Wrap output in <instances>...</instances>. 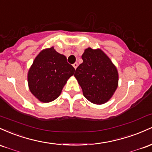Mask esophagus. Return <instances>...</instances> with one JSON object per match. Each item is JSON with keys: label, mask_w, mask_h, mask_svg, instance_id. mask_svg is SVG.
<instances>
[{"label": "esophagus", "mask_w": 152, "mask_h": 152, "mask_svg": "<svg viewBox=\"0 0 152 152\" xmlns=\"http://www.w3.org/2000/svg\"><path fill=\"white\" fill-rule=\"evenodd\" d=\"M77 66H78V64L77 62H75V63H74V64H73V67H74V68L75 69H76V68L77 67Z\"/></svg>", "instance_id": "obj_1"}]
</instances>
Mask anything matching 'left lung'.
Instances as JSON below:
<instances>
[{
	"mask_svg": "<svg viewBox=\"0 0 152 152\" xmlns=\"http://www.w3.org/2000/svg\"><path fill=\"white\" fill-rule=\"evenodd\" d=\"M83 62L75 73L83 95L91 103L103 104L113 96L118 74L111 60L100 49L88 48L82 55Z\"/></svg>",
	"mask_w": 152,
	"mask_h": 152,
	"instance_id": "1",
	"label": "left lung"
}]
</instances>
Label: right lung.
<instances>
[{"label":"right lung","instance_id":"obj_1","mask_svg":"<svg viewBox=\"0 0 152 152\" xmlns=\"http://www.w3.org/2000/svg\"><path fill=\"white\" fill-rule=\"evenodd\" d=\"M75 70L65 56L56 52L54 47L44 49L35 58L28 72L30 91L43 103L53 101Z\"/></svg>","mask_w":152,"mask_h":152}]
</instances>
